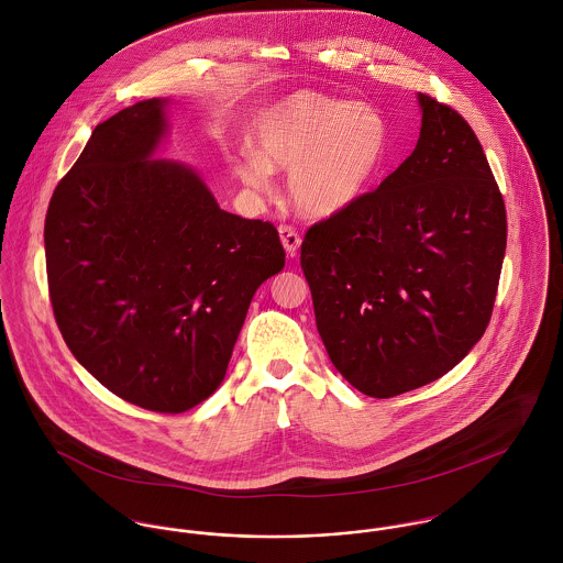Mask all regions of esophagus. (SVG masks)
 <instances>
[{
    "label": "esophagus",
    "instance_id": "34e87169",
    "mask_svg": "<svg viewBox=\"0 0 563 563\" xmlns=\"http://www.w3.org/2000/svg\"><path fill=\"white\" fill-rule=\"evenodd\" d=\"M279 241H282L286 253H288L290 257H295L297 249L301 246V236H299L292 228H288V225H282V228H279Z\"/></svg>",
    "mask_w": 563,
    "mask_h": 563
}]
</instances>
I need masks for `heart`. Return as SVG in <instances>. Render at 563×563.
<instances>
[{"instance_id": "heart-1", "label": "heart", "mask_w": 563, "mask_h": 563, "mask_svg": "<svg viewBox=\"0 0 563 563\" xmlns=\"http://www.w3.org/2000/svg\"><path fill=\"white\" fill-rule=\"evenodd\" d=\"M253 150L236 164L246 188L271 195L275 170H286L301 212L333 217L368 192L390 158L393 128L373 106L299 90L262 110Z\"/></svg>"}]
</instances>
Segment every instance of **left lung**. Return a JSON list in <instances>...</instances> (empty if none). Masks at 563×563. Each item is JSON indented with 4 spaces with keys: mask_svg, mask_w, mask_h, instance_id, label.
<instances>
[{
    "mask_svg": "<svg viewBox=\"0 0 563 563\" xmlns=\"http://www.w3.org/2000/svg\"><path fill=\"white\" fill-rule=\"evenodd\" d=\"M418 106L411 156L301 244L327 355L375 399L427 386L471 353L507 244L505 203L475 132L429 95L418 92Z\"/></svg>",
    "mask_w": 563,
    "mask_h": 563,
    "instance_id": "1",
    "label": "left lung"
}]
</instances>
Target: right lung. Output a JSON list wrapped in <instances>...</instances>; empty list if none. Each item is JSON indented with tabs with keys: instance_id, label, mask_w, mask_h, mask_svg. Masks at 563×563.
<instances>
[{
	"instance_id": "add662e5",
	"label": "right lung",
	"mask_w": 563,
	"mask_h": 563,
	"mask_svg": "<svg viewBox=\"0 0 563 563\" xmlns=\"http://www.w3.org/2000/svg\"><path fill=\"white\" fill-rule=\"evenodd\" d=\"M168 99L99 123L45 219L49 297L81 366L139 407L206 401L255 290L286 264L271 223L219 208L203 177L158 158Z\"/></svg>"
}]
</instances>
